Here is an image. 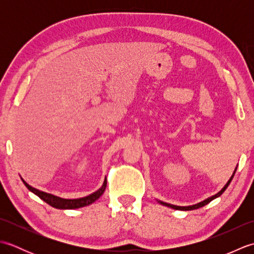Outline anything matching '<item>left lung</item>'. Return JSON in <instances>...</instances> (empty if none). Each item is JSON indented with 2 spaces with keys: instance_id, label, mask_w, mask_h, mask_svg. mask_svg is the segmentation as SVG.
Returning a JSON list of instances; mask_svg holds the SVG:
<instances>
[{
  "instance_id": "8db88e82",
  "label": "left lung",
  "mask_w": 254,
  "mask_h": 254,
  "mask_svg": "<svg viewBox=\"0 0 254 254\" xmlns=\"http://www.w3.org/2000/svg\"><path fill=\"white\" fill-rule=\"evenodd\" d=\"M237 167H238V165H237ZM237 167H236V168H235V171H234L233 176H231V177L229 178V180H228V181H227V183H226V185L224 186V188L222 189V190H220L218 193L214 194V195H212V196L207 197L206 199H204V201H202V202L196 203V204H194V205H190V206H178V205H174V204L166 203V202H163V201H159V199H157V202H158L159 204H161V205H164V206H168V207H170V208H174V209H179V210H192V209H197V208H199V207H203V206H205V205H206V204H208L210 201H213V199H215V198L219 197V196L222 195V194L225 192L226 189H227V188H228V186L230 185L231 180H233V178H234V176H235V174H236Z\"/></svg>"
}]
</instances>
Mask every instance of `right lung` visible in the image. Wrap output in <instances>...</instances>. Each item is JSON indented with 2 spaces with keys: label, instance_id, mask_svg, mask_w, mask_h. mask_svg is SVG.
<instances>
[{
  "label": "right lung",
  "instance_id": "right-lung-1",
  "mask_svg": "<svg viewBox=\"0 0 254 254\" xmlns=\"http://www.w3.org/2000/svg\"><path fill=\"white\" fill-rule=\"evenodd\" d=\"M20 179L24 182V185L30 192L36 194L37 196H39L42 201H45L46 203L51 205L52 207H56L59 209H75V208H80V207H84V206H87V205L93 204L102 195V194H104L107 187V178H106L104 180V183H102V186L98 189V190L89 194L87 196L79 197V198H63L60 196L53 195V194L38 190V189L29 186L28 183L23 179V178H20Z\"/></svg>",
  "mask_w": 254,
  "mask_h": 254
}]
</instances>
